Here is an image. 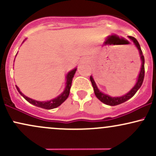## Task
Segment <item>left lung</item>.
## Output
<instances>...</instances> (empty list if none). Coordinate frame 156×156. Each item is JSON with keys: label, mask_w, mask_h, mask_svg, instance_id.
<instances>
[{"label": "left lung", "mask_w": 156, "mask_h": 156, "mask_svg": "<svg viewBox=\"0 0 156 156\" xmlns=\"http://www.w3.org/2000/svg\"><path fill=\"white\" fill-rule=\"evenodd\" d=\"M128 38H129L130 40H132L134 44L136 45V47L138 48L139 52V54H140V58L141 60V70L140 73H139V77H138L137 79V82L136 83V85L133 87V89L130 91L129 92L127 93L125 95L121 96V97H111L108 95V94H103V92H101V91L99 90L98 88V87L96 86L95 82H94V79L92 76H90V80L92 82V87L94 88V94L97 98L101 101L102 103H105V104L108 105H117L119 104H121V103H125V101H128V100L130 99V98L133 97L134 94L136 93V92L139 90V89L140 88L141 84L143 83V80H144V57L143 55L142 51H141V49L140 48V45H139V43L138 42V41L136 40V39L134 38L133 37H130V36H128Z\"/></svg>", "instance_id": "left-lung-1"}]
</instances>
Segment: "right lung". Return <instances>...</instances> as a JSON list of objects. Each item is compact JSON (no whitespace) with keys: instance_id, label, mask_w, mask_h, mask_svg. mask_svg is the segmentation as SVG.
Returning <instances> with one entry per match:
<instances>
[{"instance_id":"right-lung-1","label":"right lung","mask_w":156,"mask_h":156,"mask_svg":"<svg viewBox=\"0 0 156 156\" xmlns=\"http://www.w3.org/2000/svg\"><path fill=\"white\" fill-rule=\"evenodd\" d=\"M76 69L77 68H75L74 69L71 70L70 72L68 73V74L66 76V79H67V82H66V87L65 89L64 90V92L60 94L59 96H58L57 98H54V99L51 100V101H35V100L31 99V98H28L26 95L23 94L22 92L20 91V89L18 87L16 86L17 87V91H18L20 94L22 95L25 99L26 100L28 103H31L32 105H36V106L39 107V108H44V109H53L56 108V107L59 106V105L62 104V103H64V101L67 100V98H68L69 94V90H70V87L71 85H72V80L73 77H74L75 73L76 72Z\"/></svg>"}]
</instances>
